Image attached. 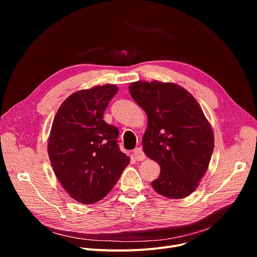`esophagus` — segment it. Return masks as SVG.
Here are the masks:
<instances>
[{
  "label": "esophagus",
  "mask_w": 257,
  "mask_h": 257,
  "mask_svg": "<svg viewBox=\"0 0 257 257\" xmlns=\"http://www.w3.org/2000/svg\"><path fill=\"white\" fill-rule=\"evenodd\" d=\"M133 156L137 160H144L146 158V155H145L142 148H137V149H134L133 150Z\"/></svg>",
  "instance_id": "esophagus-1"
}]
</instances>
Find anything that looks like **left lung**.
Listing matches in <instances>:
<instances>
[{
    "mask_svg": "<svg viewBox=\"0 0 257 257\" xmlns=\"http://www.w3.org/2000/svg\"><path fill=\"white\" fill-rule=\"evenodd\" d=\"M129 91L148 116L143 149L160 166L159 177L152 181L155 192L172 199L191 195L208 168L214 146L200 105L174 83L138 81Z\"/></svg>",
    "mask_w": 257,
    "mask_h": 257,
    "instance_id": "1",
    "label": "left lung"
}]
</instances>
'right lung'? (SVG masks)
Here are the masks:
<instances>
[{
	"instance_id": "obj_1",
	"label": "right lung",
	"mask_w": 257,
	"mask_h": 257,
	"mask_svg": "<svg viewBox=\"0 0 257 257\" xmlns=\"http://www.w3.org/2000/svg\"><path fill=\"white\" fill-rule=\"evenodd\" d=\"M117 89L105 84L79 90L61 104L53 120L51 165L64 190L82 204L102 200L130 163L118 148L117 127L103 119Z\"/></svg>"
}]
</instances>
